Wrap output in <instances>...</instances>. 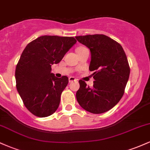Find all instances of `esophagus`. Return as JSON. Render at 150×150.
Returning <instances> with one entry per match:
<instances>
[{
    "label": "esophagus",
    "mask_w": 150,
    "mask_h": 150,
    "mask_svg": "<svg viewBox=\"0 0 150 150\" xmlns=\"http://www.w3.org/2000/svg\"><path fill=\"white\" fill-rule=\"evenodd\" d=\"M74 81H77V79L75 78L74 77H69V82H74Z\"/></svg>",
    "instance_id": "34e87169"
}]
</instances>
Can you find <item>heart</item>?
Listing matches in <instances>:
<instances>
[{"mask_svg": "<svg viewBox=\"0 0 150 150\" xmlns=\"http://www.w3.org/2000/svg\"><path fill=\"white\" fill-rule=\"evenodd\" d=\"M84 48H85V47H82V46H80V47H78L77 49V51H80V50H81V49H83Z\"/></svg>", "mask_w": 150, "mask_h": 150, "instance_id": "1", "label": "heart"}]
</instances>
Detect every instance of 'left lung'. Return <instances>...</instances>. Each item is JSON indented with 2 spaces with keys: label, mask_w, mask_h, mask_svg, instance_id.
I'll list each match as a JSON object with an SVG mask.
<instances>
[{
  "label": "left lung",
  "mask_w": 150,
  "mask_h": 150,
  "mask_svg": "<svg viewBox=\"0 0 150 150\" xmlns=\"http://www.w3.org/2000/svg\"><path fill=\"white\" fill-rule=\"evenodd\" d=\"M76 39L91 51L89 70L94 71L92 87L80 80L77 102L86 111L102 113L118 104L130 75L127 56L121 45L104 34L77 36Z\"/></svg>",
  "instance_id": "obj_1"
}]
</instances>
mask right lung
Masks as SVG:
<instances>
[{
  "mask_svg": "<svg viewBox=\"0 0 150 150\" xmlns=\"http://www.w3.org/2000/svg\"><path fill=\"white\" fill-rule=\"evenodd\" d=\"M77 42L73 37L42 36L29 43L20 56L16 69V87L25 107L40 118L57 110L68 77H55L51 65L60 63Z\"/></svg>",
  "mask_w": 150,
  "mask_h": 150,
  "instance_id": "right-lung-1",
  "label": "right lung"
}]
</instances>
